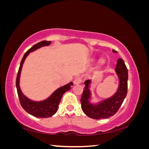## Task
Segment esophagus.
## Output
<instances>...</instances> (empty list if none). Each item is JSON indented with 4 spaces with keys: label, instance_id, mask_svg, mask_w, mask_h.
<instances>
[{
    "label": "esophagus",
    "instance_id": "obj_1",
    "mask_svg": "<svg viewBox=\"0 0 149 149\" xmlns=\"http://www.w3.org/2000/svg\"><path fill=\"white\" fill-rule=\"evenodd\" d=\"M81 81H82L81 78L80 76H77V77H76V78L74 79L73 83H74V84H80L81 83Z\"/></svg>",
    "mask_w": 149,
    "mask_h": 149
}]
</instances>
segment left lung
<instances>
[{
    "label": "left lung",
    "instance_id": "1",
    "mask_svg": "<svg viewBox=\"0 0 149 149\" xmlns=\"http://www.w3.org/2000/svg\"><path fill=\"white\" fill-rule=\"evenodd\" d=\"M112 52L116 53L114 49ZM115 71L119 79V88L114 95L103 100L97 104H93L89 102L91 93L89 89L91 80L84 81L85 87L83 90L81 103L84 114L94 119H106L114 116L123 104L127 93L128 70L123 59L119 58L117 61Z\"/></svg>",
    "mask_w": 149,
    "mask_h": 149
}]
</instances>
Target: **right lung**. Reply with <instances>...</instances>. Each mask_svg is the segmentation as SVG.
Wrapping results in <instances>:
<instances>
[{"mask_svg": "<svg viewBox=\"0 0 149 149\" xmlns=\"http://www.w3.org/2000/svg\"><path fill=\"white\" fill-rule=\"evenodd\" d=\"M50 43V41H42L34 45L32 47L30 48L25 53V55H24V57L22 58V60L21 61L16 79V88L20 103L22 107L29 114L36 117V118H49V117H51L55 114L58 111V105H59L62 96L63 95V94L66 91H69L71 89V86L73 85V83L71 82L63 86L60 87V88L57 89L46 100L42 101H31L26 97L22 93L19 86V81L22 68V66H23L25 58L29 55V54L30 52H33L42 47L48 46Z\"/></svg>", "mask_w": 149, "mask_h": 149, "instance_id": "obj_1", "label": "right lung"}]
</instances>
